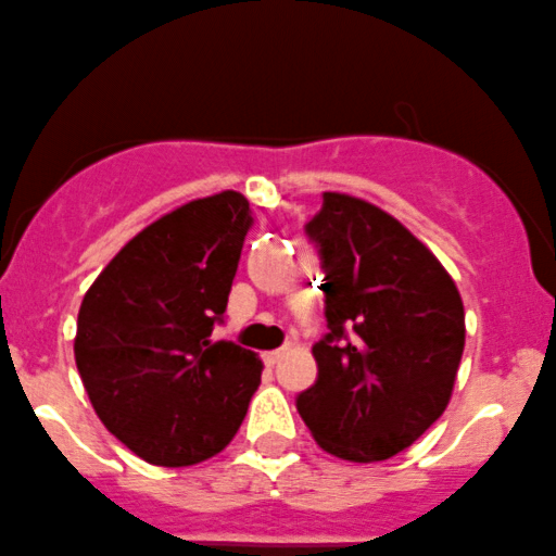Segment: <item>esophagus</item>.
I'll return each mask as SVG.
<instances>
[{
    "mask_svg": "<svg viewBox=\"0 0 556 556\" xmlns=\"http://www.w3.org/2000/svg\"><path fill=\"white\" fill-rule=\"evenodd\" d=\"M282 356H285V348H279V351H268L264 353V364L266 367H274V364L282 362Z\"/></svg>",
    "mask_w": 556,
    "mask_h": 556,
    "instance_id": "obj_1",
    "label": "esophagus"
}]
</instances>
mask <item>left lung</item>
I'll return each mask as SVG.
<instances>
[{
	"mask_svg": "<svg viewBox=\"0 0 556 556\" xmlns=\"http://www.w3.org/2000/svg\"><path fill=\"white\" fill-rule=\"evenodd\" d=\"M325 268V340L316 382L298 395L327 454L382 462L446 412L465 351V306L425 242L377 205L321 194L306 224Z\"/></svg>",
	"mask_w": 556,
	"mask_h": 556,
	"instance_id": "1",
	"label": "left lung"
}]
</instances>
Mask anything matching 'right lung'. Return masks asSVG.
Masks as SVG:
<instances>
[{
  "label": "right lung",
  "instance_id": "1",
  "mask_svg": "<svg viewBox=\"0 0 556 556\" xmlns=\"http://www.w3.org/2000/svg\"><path fill=\"white\" fill-rule=\"evenodd\" d=\"M250 224L235 189L189 200L131 237L78 308L73 353L91 406L150 465L227 448L261 386L253 351L211 340Z\"/></svg>",
  "mask_w": 556,
  "mask_h": 556
}]
</instances>
